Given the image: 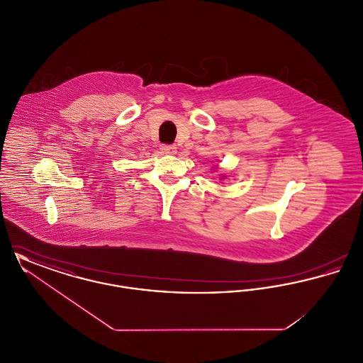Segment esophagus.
Returning <instances> with one entry per match:
<instances>
[{
	"mask_svg": "<svg viewBox=\"0 0 363 363\" xmlns=\"http://www.w3.org/2000/svg\"><path fill=\"white\" fill-rule=\"evenodd\" d=\"M160 151L167 155H174V154H177V147L170 145V144H163V145H160Z\"/></svg>",
	"mask_w": 363,
	"mask_h": 363,
	"instance_id": "34e87169",
	"label": "esophagus"
}]
</instances>
